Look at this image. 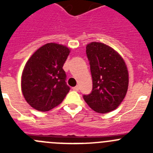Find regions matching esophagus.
I'll list each match as a JSON object with an SVG mask.
<instances>
[{"instance_id": "obj_1", "label": "esophagus", "mask_w": 153, "mask_h": 153, "mask_svg": "<svg viewBox=\"0 0 153 153\" xmlns=\"http://www.w3.org/2000/svg\"><path fill=\"white\" fill-rule=\"evenodd\" d=\"M79 86H74V87H73V90H74V91H78L79 90Z\"/></svg>"}]
</instances>
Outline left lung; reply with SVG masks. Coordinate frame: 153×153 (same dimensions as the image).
<instances>
[{"label": "left lung", "mask_w": 153, "mask_h": 153, "mask_svg": "<svg viewBox=\"0 0 153 153\" xmlns=\"http://www.w3.org/2000/svg\"><path fill=\"white\" fill-rule=\"evenodd\" d=\"M93 90L83 100L91 109L107 113L117 109L126 97L129 74L126 65L118 53L106 44L92 42L86 46Z\"/></svg>", "instance_id": "obj_1"}]
</instances>
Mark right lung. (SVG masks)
<instances>
[{"label": "right lung", "instance_id": "obj_1", "mask_svg": "<svg viewBox=\"0 0 153 153\" xmlns=\"http://www.w3.org/2000/svg\"><path fill=\"white\" fill-rule=\"evenodd\" d=\"M70 49L50 43L40 47L27 62L21 78L23 95L38 111H49L61 103L70 91L63 66Z\"/></svg>", "mask_w": 153, "mask_h": 153}]
</instances>
